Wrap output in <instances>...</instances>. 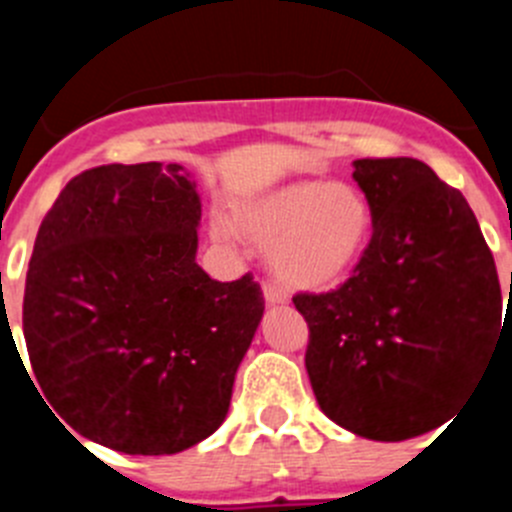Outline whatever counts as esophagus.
<instances>
[{
  "label": "esophagus",
  "mask_w": 512,
  "mask_h": 512,
  "mask_svg": "<svg viewBox=\"0 0 512 512\" xmlns=\"http://www.w3.org/2000/svg\"><path fill=\"white\" fill-rule=\"evenodd\" d=\"M264 300H266V305H279V302H287V295H284L279 287H274V284L266 282L264 284Z\"/></svg>",
  "instance_id": "esophagus-1"
}]
</instances>
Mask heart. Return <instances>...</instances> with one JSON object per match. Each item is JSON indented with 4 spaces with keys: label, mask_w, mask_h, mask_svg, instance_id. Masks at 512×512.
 <instances>
[{
    "label": "heart",
    "mask_w": 512,
    "mask_h": 512,
    "mask_svg": "<svg viewBox=\"0 0 512 512\" xmlns=\"http://www.w3.org/2000/svg\"><path fill=\"white\" fill-rule=\"evenodd\" d=\"M374 212L354 184L292 182L235 210V230L264 243L271 274L295 289H328L354 271L372 238ZM217 238H228L225 223Z\"/></svg>",
    "instance_id": "1"
}]
</instances>
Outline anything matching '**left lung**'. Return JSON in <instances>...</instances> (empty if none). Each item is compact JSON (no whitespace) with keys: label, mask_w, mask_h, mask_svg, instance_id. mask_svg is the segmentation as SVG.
Instances as JSON below:
<instances>
[{"label":"left lung","mask_w":512,"mask_h":512,"mask_svg":"<svg viewBox=\"0 0 512 512\" xmlns=\"http://www.w3.org/2000/svg\"><path fill=\"white\" fill-rule=\"evenodd\" d=\"M372 241L325 295H297L310 328L305 366L333 423L405 441L454 415L503 333L495 259L459 189L418 158H359Z\"/></svg>","instance_id":"8db88e82"}]
</instances>
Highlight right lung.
<instances>
[{
	"label": "right lung",
	"mask_w": 512,
	"mask_h": 512,
	"mask_svg": "<svg viewBox=\"0 0 512 512\" xmlns=\"http://www.w3.org/2000/svg\"><path fill=\"white\" fill-rule=\"evenodd\" d=\"M200 217L192 174L158 161L84 171L43 217L22 333L30 382L63 428L143 456L220 428L264 295L251 274L202 271Z\"/></svg>",
	"instance_id": "add662e5"
}]
</instances>
